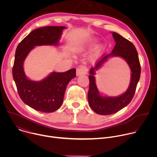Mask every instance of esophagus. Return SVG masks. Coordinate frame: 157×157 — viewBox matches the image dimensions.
<instances>
[{"mask_svg": "<svg viewBox=\"0 0 157 157\" xmlns=\"http://www.w3.org/2000/svg\"><path fill=\"white\" fill-rule=\"evenodd\" d=\"M87 69L86 68V66H85L84 65H80L77 68L76 75H77V76L84 75L87 73Z\"/></svg>", "mask_w": 157, "mask_h": 157, "instance_id": "34e87169", "label": "esophagus"}]
</instances>
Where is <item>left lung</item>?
Returning <instances> with one entry per match:
<instances>
[{"instance_id": "left-lung-1", "label": "left lung", "mask_w": 157, "mask_h": 157, "mask_svg": "<svg viewBox=\"0 0 157 157\" xmlns=\"http://www.w3.org/2000/svg\"><path fill=\"white\" fill-rule=\"evenodd\" d=\"M113 36L116 45L112 52L104 56L91 68L89 76V88L87 99L90 107L100 115L113 114L127 106L135 94L137 83L140 79L141 67L137 51L133 44L119 34L113 32ZM111 56H117L124 58L129 65L132 71L131 81L126 92L118 97H102L100 96L95 82L94 70L97 69L103 62Z\"/></svg>"}]
</instances>
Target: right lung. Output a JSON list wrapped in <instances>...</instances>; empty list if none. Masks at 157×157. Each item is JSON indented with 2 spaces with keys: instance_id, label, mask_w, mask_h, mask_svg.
I'll return each instance as SVG.
<instances>
[{
  "instance_id": "right-lung-1",
  "label": "right lung",
  "mask_w": 157,
  "mask_h": 157,
  "mask_svg": "<svg viewBox=\"0 0 157 157\" xmlns=\"http://www.w3.org/2000/svg\"><path fill=\"white\" fill-rule=\"evenodd\" d=\"M65 28L50 26L36 29L22 40L16 49L12 75L19 96L25 104L42 113H53L61 107L67 85L76 77V69L53 72L41 81L36 82L26 78L24 61L35 46L58 44Z\"/></svg>"
}]
</instances>
